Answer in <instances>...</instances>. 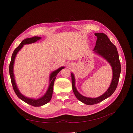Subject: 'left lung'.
Masks as SVG:
<instances>
[{"mask_svg":"<svg viewBox=\"0 0 133 133\" xmlns=\"http://www.w3.org/2000/svg\"><path fill=\"white\" fill-rule=\"evenodd\" d=\"M95 35L97 37V40L93 50V52L102 56L108 62L112 67V78L109 87L103 94L97 98H89L84 97L78 91L75 87L74 75L72 72L71 73L72 90L75 97L78 100L87 105H92L99 103L113 94L117 89L121 71L119 55L117 47L111 43L107 36L104 33H95Z\"/></svg>","mask_w":133,"mask_h":133,"instance_id":"1","label":"left lung"}]
</instances>
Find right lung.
<instances>
[{
	"mask_svg": "<svg viewBox=\"0 0 133 133\" xmlns=\"http://www.w3.org/2000/svg\"><path fill=\"white\" fill-rule=\"evenodd\" d=\"M41 38H42L41 37H39V36H34L32 38L25 39L24 40L22 41L21 43V44H20L19 46L15 49V50L14 51L12 56H11V62L9 66V72H10L11 83H12L13 89H14V91L15 92V94H16L17 96H18L19 98H20L21 100L24 101V102H26L28 104H30V105L35 106V107H39V106H43L44 104L47 103L50 101L52 95L54 83L56 75H57V74L59 72V71H61V70H62V69L64 68V67H61L60 68H59L58 69L55 70V71H54L51 73L50 75V78H49V87H48L46 92L45 93L44 95H43V97H42L38 99L30 98L26 97V96L23 95L21 92H20V91L18 88V86L16 85L15 77H14V62H15V59L16 58V54H18V52L19 51L21 50L22 48L23 47L24 44H28L35 43V42L40 40Z\"/></svg>",
	"mask_w": 133,
	"mask_h": 133,
	"instance_id": "add662e5",
	"label": "right lung"
}]
</instances>
